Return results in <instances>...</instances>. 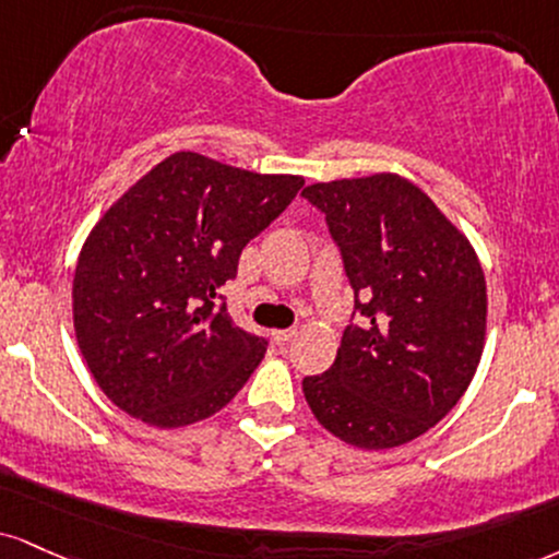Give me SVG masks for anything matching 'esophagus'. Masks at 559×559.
I'll use <instances>...</instances> for the list:
<instances>
[{
	"label": "esophagus",
	"mask_w": 559,
	"mask_h": 559,
	"mask_svg": "<svg viewBox=\"0 0 559 559\" xmlns=\"http://www.w3.org/2000/svg\"><path fill=\"white\" fill-rule=\"evenodd\" d=\"M292 338H297V328H288V331H275L273 333V341L278 346H284V344H288V341Z\"/></svg>",
	"instance_id": "obj_1"
}]
</instances>
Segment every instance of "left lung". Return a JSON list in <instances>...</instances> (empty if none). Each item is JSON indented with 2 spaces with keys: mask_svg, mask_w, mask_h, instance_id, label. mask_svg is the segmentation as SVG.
<instances>
[{
  "mask_svg": "<svg viewBox=\"0 0 559 559\" xmlns=\"http://www.w3.org/2000/svg\"><path fill=\"white\" fill-rule=\"evenodd\" d=\"M344 258L359 325H346L305 399L354 448H399L445 416L479 367L487 284L472 241L414 181L372 174L309 185Z\"/></svg>",
  "mask_w": 559,
  "mask_h": 559,
  "instance_id": "8db88e82",
  "label": "left lung"
}]
</instances>
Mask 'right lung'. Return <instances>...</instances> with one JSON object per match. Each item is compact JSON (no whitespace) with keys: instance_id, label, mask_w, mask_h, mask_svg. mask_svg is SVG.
Masks as SVG:
<instances>
[{"instance_id":"1","label":"right lung","mask_w":559,"mask_h":559,"mask_svg":"<svg viewBox=\"0 0 559 559\" xmlns=\"http://www.w3.org/2000/svg\"><path fill=\"white\" fill-rule=\"evenodd\" d=\"M305 179L171 153L87 234L72 281L78 346L98 388L158 429L226 406L267 341L234 325L218 288L247 241L297 198Z\"/></svg>"}]
</instances>
